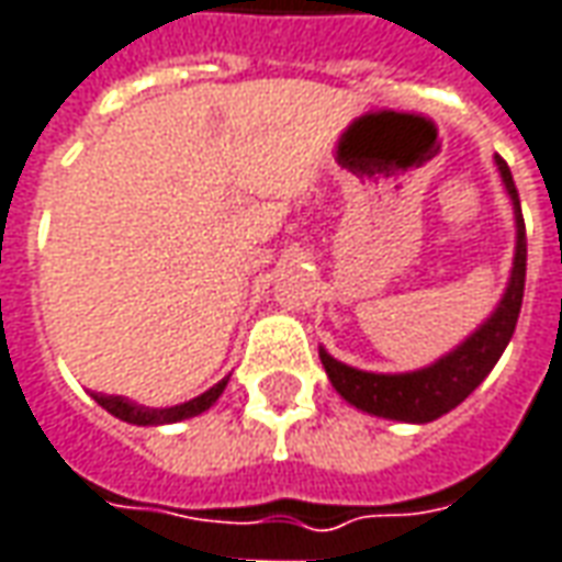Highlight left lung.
Masks as SVG:
<instances>
[{"label": "left lung", "mask_w": 562, "mask_h": 562, "mask_svg": "<svg viewBox=\"0 0 562 562\" xmlns=\"http://www.w3.org/2000/svg\"><path fill=\"white\" fill-rule=\"evenodd\" d=\"M497 170H501L513 207H516V258H513V277L501 307L457 351L426 370H416V373H401V376L363 373V370L345 367L336 358H329L319 348L326 376L348 404H355L367 414L385 416V419L429 423V419H438L441 414L454 411L460 401L473 395L475 385L492 373L497 358L504 355L507 341L513 339L519 307H522V289H526V221H522L519 192L513 183L510 167L504 158H497Z\"/></svg>", "instance_id": "8db88e82"}]
</instances>
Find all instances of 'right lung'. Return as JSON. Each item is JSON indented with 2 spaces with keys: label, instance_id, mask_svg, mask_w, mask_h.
<instances>
[{
  "label": "right lung",
  "instance_id": "add662e5",
  "mask_svg": "<svg viewBox=\"0 0 562 562\" xmlns=\"http://www.w3.org/2000/svg\"><path fill=\"white\" fill-rule=\"evenodd\" d=\"M223 389H226V379L217 382L214 389H207L204 395L192 397V401H186L180 407H167V411H148V407H139V404H130L124 397H114V395H92L102 407H105L108 414H114L117 419H124V423H133V426H161V423H180V419H189V416H199L204 414L217 397L223 395Z\"/></svg>",
  "mask_w": 562,
  "mask_h": 562
}]
</instances>
